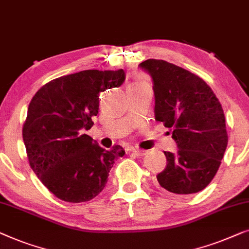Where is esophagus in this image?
Returning <instances> with one entry per match:
<instances>
[{
    "mask_svg": "<svg viewBox=\"0 0 249 249\" xmlns=\"http://www.w3.org/2000/svg\"><path fill=\"white\" fill-rule=\"evenodd\" d=\"M131 151H132V153H134V155H136V156H144L146 152V151H144V150H141V149H132Z\"/></svg>",
    "mask_w": 249,
    "mask_h": 249,
    "instance_id": "1",
    "label": "esophagus"
}]
</instances>
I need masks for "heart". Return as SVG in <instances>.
<instances>
[{
    "label": "heart",
    "mask_w": 249,
    "mask_h": 249,
    "mask_svg": "<svg viewBox=\"0 0 249 249\" xmlns=\"http://www.w3.org/2000/svg\"><path fill=\"white\" fill-rule=\"evenodd\" d=\"M138 83H142V82L141 81H136V82H133L132 85H138Z\"/></svg>",
    "instance_id": "obj_1"
}]
</instances>
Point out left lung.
I'll return each instance as SVG.
<instances>
[{"label":"left lung","instance_id":"8db88e82","mask_svg":"<svg viewBox=\"0 0 249 249\" xmlns=\"http://www.w3.org/2000/svg\"><path fill=\"white\" fill-rule=\"evenodd\" d=\"M153 80L156 120L173 131L178 151H164L166 168L157 175L170 193L194 194L214 178L228 144L222 106L204 80L162 59L140 64Z\"/></svg>","mask_w":249,"mask_h":249}]
</instances>
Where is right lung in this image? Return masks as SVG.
Masks as SVG:
<instances>
[{
  "instance_id": "add662e5",
  "label": "right lung",
  "mask_w": 249,
  "mask_h": 249,
  "mask_svg": "<svg viewBox=\"0 0 249 249\" xmlns=\"http://www.w3.org/2000/svg\"><path fill=\"white\" fill-rule=\"evenodd\" d=\"M125 80L117 71L86 70L54 79L35 93L28 107L22 138L34 173L64 202H88L106 186L121 145L107 151L82 131L92 127L99 92Z\"/></svg>"
}]
</instances>
